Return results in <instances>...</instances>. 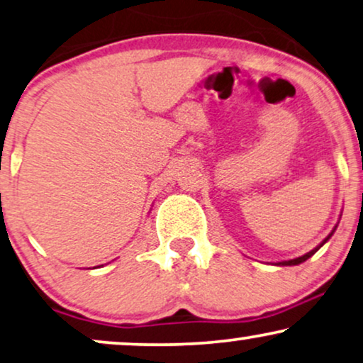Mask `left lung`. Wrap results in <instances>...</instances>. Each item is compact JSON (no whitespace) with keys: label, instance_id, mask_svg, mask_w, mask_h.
<instances>
[{"label":"left lung","instance_id":"left-lung-1","mask_svg":"<svg viewBox=\"0 0 363 363\" xmlns=\"http://www.w3.org/2000/svg\"><path fill=\"white\" fill-rule=\"evenodd\" d=\"M332 233H333V232H332ZM332 233H330V235H328V237H327L325 240H323V242H322V243H320V247H322V245H323V243H325V242H327V240L332 237ZM320 247H317V248H313V250H312V252L305 253V255H302V257H298V258H294V260H286V262H280V263H277V265H298V263H302V262H305V260H308V258H310V257H312V255H313V253H315V252H317Z\"/></svg>","mask_w":363,"mask_h":363}]
</instances>
